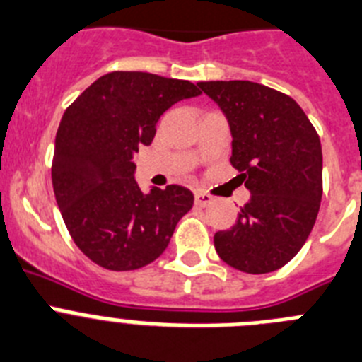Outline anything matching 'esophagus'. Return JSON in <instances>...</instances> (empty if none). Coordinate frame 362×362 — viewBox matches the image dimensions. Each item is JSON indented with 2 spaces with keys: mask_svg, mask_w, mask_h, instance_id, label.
<instances>
[{
  "mask_svg": "<svg viewBox=\"0 0 362 362\" xmlns=\"http://www.w3.org/2000/svg\"><path fill=\"white\" fill-rule=\"evenodd\" d=\"M194 204H197L198 207H207L209 204H213V197L205 193V191H197V193H194Z\"/></svg>",
  "mask_w": 362,
  "mask_h": 362,
  "instance_id": "esophagus-1",
  "label": "esophagus"
}]
</instances>
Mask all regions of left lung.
<instances>
[{"label":"left lung","instance_id":"1","mask_svg":"<svg viewBox=\"0 0 362 362\" xmlns=\"http://www.w3.org/2000/svg\"><path fill=\"white\" fill-rule=\"evenodd\" d=\"M226 113L233 133L230 164L250 200L230 229L214 234L227 265L247 274L281 269L299 252L323 197L319 135L286 93L250 81L198 83Z\"/></svg>","mask_w":362,"mask_h":362}]
</instances>
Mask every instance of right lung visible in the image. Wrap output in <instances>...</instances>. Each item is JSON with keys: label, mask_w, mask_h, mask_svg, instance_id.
Returning a JSON list of instances; mask_svg holds the SVG:
<instances>
[{"label": "right lung", "mask_w": 362, "mask_h": 362, "mask_svg": "<svg viewBox=\"0 0 362 362\" xmlns=\"http://www.w3.org/2000/svg\"><path fill=\"white\" fill-rule=\"evenodd\" d=\"M197 84L148 71H112L70 104L55 135L52 184L68 233L103 269H142L160 256L193 207L182 185L144 194L133 155L149 146L162 113L200 95Z\"/></svg>", "instance_id": "add662e5"}]
</instances>
